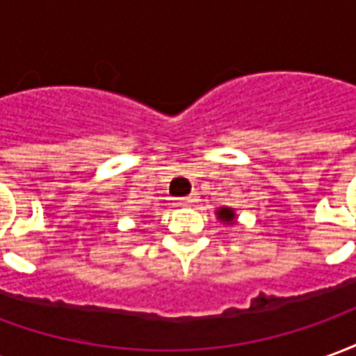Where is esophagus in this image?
<instances>
[{
  "label": "esophagus",
  "mask_w": 356,
  "mask_h": 356,
  "mask_svg": "<svg viewBox=\"0 0 356 356\" xmlns=\"http://www.w3.org/2000/svg\"><path fill=\"white\" fill-rule=\"evenodd\" d=\"M196 200H198V196H196V194H188V196H185V198H177V200H175V206L183 208V206H191V204H194Z\"/></svg>",
  "instance_id": "esophagus-1"
}]
</instances>
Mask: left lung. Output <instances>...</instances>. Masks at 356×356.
Instances as JSON below:
<instances>
[{
    "label": "left lung",
    "instance_id": "8db88e82",
    "mask_svg": "<svg viewBox=\"0 0 356 356\" xmlns=\"http://www.w3.org/2000/svg\"><path fill=\"white\" fill-rule=\"evenodd\" d=\"M217 219L223 225H234L236 223V211L234 208H229V206H223L216 211Z\"/></svg>",
    "mask_w": 356,
    "mask_h": 356
}]
</instances>
